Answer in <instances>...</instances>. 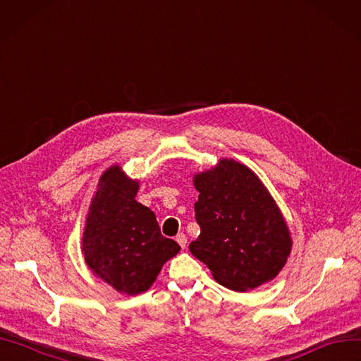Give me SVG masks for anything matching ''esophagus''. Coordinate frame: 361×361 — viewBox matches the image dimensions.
Instances as JSON below:
<instances>
[{"label": "esophagus", "mask_w": 361, "mask_h": 361, "mask_svg": "<svg viewBox=\"0 0 361 361\" xmlns=\"http://www.w3.org/2000/svg\"><path fill=\"white\" fill-rule=\"evenodd\" d=\"M176 241H178V245H179L182 249H185V246H187V237H185V233H178V235H176Z\"/></svg>", "instance_id": "34e87169"}]
</instances>
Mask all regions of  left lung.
<instances>
[{"label":"left lung","mask_w":361,"mask_h":361,"mask_svg":"<svg viewBox=\"0 0 361 361\" xmlns=\"http://www.w3.org/2000/svg\"><path fill=\"white\" fill-rule=\"evenodd\" d=\"M194 204L200 235L190 252L219 284L253 290L276 278L291 253V233L274 196L245 164L221 158L196 173Z\"/></svg>","instance_id":"left-lung-1"}]
</instances>
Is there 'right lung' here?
<instances>
[{
    "instance_id": "right-lung-1",
    "label": "right lung",
    "mask_w": 361,
    "mask_h": 361,
    "mask_svg": "<svg viewBox=\"0 0 361 361\" xmlns=\"http://www.w3.org/2000/svg\"><path fill=\"white\" fill-rule=\"evenodd\" d=\"M140 180L118 164L104 170L91 199L82 237L87 269L121 295L147 291L180 246L162 237L154 212L136 202Z\"/></svg>"
}]
</instances>
